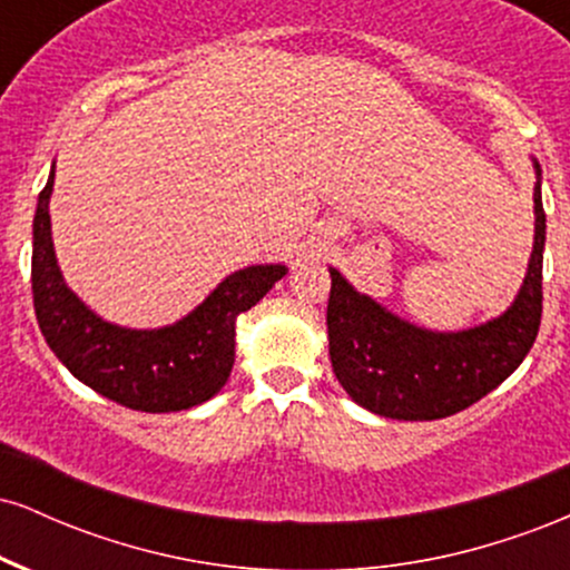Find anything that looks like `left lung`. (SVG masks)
Wrapping results in <instances>:
<instances>
[{
  "label": "left lung",
  "instance_id": "left-lung-1",
  "mask_svg": "<svg viewBox=\"0 0 570 570\" xmlns=\"http://www.w3.org/2000/svg\"><path fill=\"white\" fill-rule=\"evenodd\" d=\"M535 171L541 174L539 163ZM535 238L528 276L507 313L466 332H429L358 294L330 267V358L340 385L370 412L396 421H436L499 389L531 351L541 324L547 214L533 189Z\"/></svg>",
  "mask_w": 570,
  "mask_h": 570
}]
</instances>
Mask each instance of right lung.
Segmentation results:
<instances>
[{"mask_svg": "<svg viewBox=\"0 0 570 570\" xmlns=\"http://www.w3.org/2000/svg\"><path fill=\"white\" fill-rule=\"evenodd\" d=\"M56 174L39 193L31 252V294L39 330L77 381L141 412L189 410L230 377L235 318L286 276L284 265H252L227 276L189 316L163 330L101 322L63 284L50 238L48 203Z\"/></svg>", "mask_w": 570, "mask_h": 570, "instance_id": "1", "label": "right lung"}]
</instances>
